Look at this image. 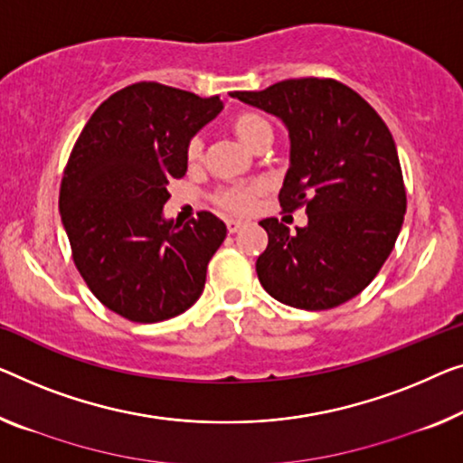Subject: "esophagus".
Returning a JSON list of instances; mask_svg holds the SVG:
<instances>
[{"mask_svg":"<svg viewBox=\"0 0 463 463\" xmlns=\"http://www.w3.org/2000/svg\"><path fill=\"white\" fill-rule=\"evenodd\" d=\"M226 229H229V232H231V234H234L237 231L243 229V222H241V220H232V218H229V220H226Z\"/></svg>","mask_w":463,"mask_h":463,"instance_id":"1","label":"esophagus"}]
</instances>
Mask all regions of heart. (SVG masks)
I'll use <instances>...</instances> for the list:
<instances>
[{
    "label": "heart",
    "instance_id": "b5f03b06",
    "mask_svg": "<svg viewBox=\"0 0 463 463\" xmlns=\"http://www.w3.org/2000/svg\"><path fill=\"white\" fill-rule=\"evenodd\" d=\"M232 130L245 145L251 149L258 147L261 141L272 139V127L268 120L255 114H239L232 118ZM189 164H197L203 157V141L199 137H193L184 149ZM264 184L261 183H239V184H226L220 187L212 195V202L218 205L220 210L229 213H247L253 208V202L261 195Z\"/></svg>",
    "mask_w": 463,
    "mask_h": 463
}]
</instances>
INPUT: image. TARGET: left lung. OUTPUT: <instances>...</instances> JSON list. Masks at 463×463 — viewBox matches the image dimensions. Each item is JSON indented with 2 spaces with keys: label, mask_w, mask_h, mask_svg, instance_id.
Listing matches in <instances>:
<instances>
[{
  "label": "left lung",
  "mask_w": 463,
  "mask_h": 463,
  "mask_svg": "<svg viewBox=\"0 0 463 463\" xmlns=\"http://www.w3.org/2000/svg\"><path fill=\"white\" fill-rule=\"evenodd\" d=\"M285 122L291 165L280 208H303L291 234L261 220L268 247L255 261L261 287L285 306L330 309L354 299L389 258L408 208L391 130L368 101L335 79H288L264 91H234Z\"/></svg>",
  "instance_id": "obj_1"
}]
</instances>
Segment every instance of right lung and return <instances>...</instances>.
Returning <instances> with one entry per match:
<instances>
[{
	"label": "right lung",
	"instance_id": "1",
	"mask_svg": "<svg viewBox=\"0 0 463 463\" xmlns=\"http://www.w3.org/2000/svg\"><path fill=\"white\" fill-rule=\"evenodd\" d=\"M222 109L218 95L135 82L101 103L74 143L60 216L77 270L103 306L130 322L183 314L205 287L226 224L199 212L164 218L170 178L187 172V143Z\"/></svg>",
	"mask_w": 463,
	"mask_h": 463
}]
</instances>
